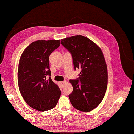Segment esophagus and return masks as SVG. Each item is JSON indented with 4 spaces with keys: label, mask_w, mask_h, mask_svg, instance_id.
I'll use <instances>...</instances> for the list:
<instances>
[{
    "label": "esophagus",
    "mask_w": 134,
    "mask_h": 134,
    "mask_svg": "<svg viewBox=\"0 0 134 134\" xmlns=\"http://www.w3.org/2000/svg\"><path fill=\"white\" fill-rule=\"evenodd\" d=\"M66 80H64V81H62V82H60V83L62 84H62H64L65 83H66Z\"/></svg>",
    "instance_id": "1"
}]
</instances>
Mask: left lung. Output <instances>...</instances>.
I'll use <instances>...</instances> for the list:
<instances>
[{
  "mask_svg": "<svg viewBox=\"0 0 134 134\" xmlns=\"http://www.w3.org/2000/svg\"><path fill=\"white\" fill-rule=\"evenodd\" d=\"M72 55L74 70H81L79 77L70 79L73 91L68 95L74 108L83 112L94 110L103 99L107 86V68L101 49L82 35L61 40Z\"/></svg>",
  "mask_w": 134,
  "mask_h": 134,
  "instance_id": "left-lung-1",
  "label": "left lung"
}]
</instances>
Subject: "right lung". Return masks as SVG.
<instances>
[{
  "instance_id": "add662e5",
  "label": "right lung",
  "mask_w": 134,
  "mask_h": 134,
  "mask_svg": "<svg viewBox=\"0 0 134 134\" xmlns=\"http://www.w3.org/2000/svg\"><path fill=\"white\" fill-rule=\"evenodd\" d=\"M60 40H39L24 49L20 58L18 80L20 94L30 107L39 111L54 108L61 95L51 79L49 57Z\"/></svg>"
}]
</instances>
